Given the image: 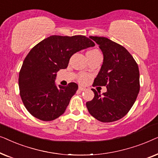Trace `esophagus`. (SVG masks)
I'll list each match as a JSON object with an SVG mask.
<instances>
[{"label": "esophagus", "mask_w": 158, "mask_h": 158, "mask_svg": "<svg viewBox=\"0 0 158 158\" xmlns=\"http://www.w3.org/2000/svg\"><path fill=\"white\" fill-rule=\"evenodd\" d=\"M78 90H81V91H83V90H85V88L82 87V86H79Z\"/></svg>", "instance_id": "esophagus-1"}]
</instances>
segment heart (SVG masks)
<instances>
[{
  "instance_id": "b5f03b06",
  "label": "heart",
  "mask_w": 158,
  "mask_h": 158,
  "mask_svg": "<svg viewBox=\"0 0 158 158\" xmlns=\"http://www.w3.org/2000/svg\"><path fill=\"white\" fill-rule=\"evenodd\" d=\"M101 55V54L100 53V52L97 50V49H91V50L88 51L87 52V57H95V56ZM88 79H89V76L85 74H81L78 76V81L82 83H86Z\"/></svg>"
}]
</instances>
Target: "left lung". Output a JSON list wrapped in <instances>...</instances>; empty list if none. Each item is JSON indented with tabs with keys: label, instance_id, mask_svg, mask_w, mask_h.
I'll return each instance as SVG.
<instances>
[{
	"label": "left lung",
	"instance_id": "1",
	"mask_svg": "<svg viewBox=\"0 0 158 158\" xmlns=\"http://www.w3.org/2000/svg\"><path fill=\"white\" fill-rule=\"evenodd\" d=\"M102 51L103 62L93 86H106L101 95L92 88L95 96L86 106L95 118L113 122L126 115L139 94V71L132 56L124 47L102 36H90Z\"/></svg>",
	"mask_w": 158,
	"mask_h": 158
}]
</instances>
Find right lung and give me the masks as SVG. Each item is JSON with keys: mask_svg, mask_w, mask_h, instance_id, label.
I'll use <instances>...</instances> for the list:
<instances>
[{"mask_svg": "<svg viewBox=\"0 0 158 158\" xmlns=\"http://www.w3.org/2000/svg\"><path fill=\"white\" fill-rule=\"evenodd\" d=\"M94 45L83 35H52L30 50L19 72V86L23 105L32 116L49 122L63 114L78 85L70 83L57 87V73L68 67L73 55Z\"/></svg>", "mask_w": 158, "mask_h": 158, "instance_id": "add662e5", "label": "right lung"}]
</instances>
